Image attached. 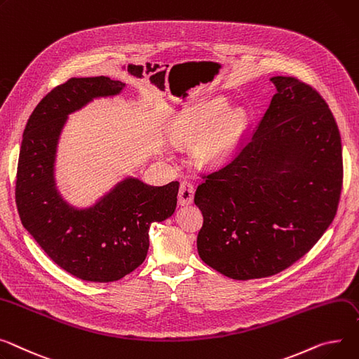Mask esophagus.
Listing matches in <instances>:
<instances>
[{"label":"esophagus","mask_w":359,"mask_h":359,"mask_svg":"<svg viewBox=\"0 0 359 359\" xmlns=\"http://www.w3.org/2000/svg\"><path fill=\"white\" fill-rule=\"evenodd\" d=\"M194 196H195V187L190 182H183L179 187V195H177V202L179 205L184 206V205H190L194 202Z\"/></svg>","instance_id":"obj_1"}]
</instances>
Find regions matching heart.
Listing matches in <instances>:
<instances>
[{
  "instance_id": "b5f03b06",
  "label": "heart",
  "mask_w": 359,
  "mask_h": 359,
  "mask_svg": "<svg viewBox=\"0 0 359 359\" xmlns=\"http://www.w3.org/2000/svg\"><path fill=\"white\" fill-rule=\"evenodd\" d=\"M226 107L219 100L183 112L175 127V141L180 146H192L201 140L198 160L203 164L222 163L235 150L248 126L244 109L235 108L225 113Z\"/></svg>"
}]
</instances>
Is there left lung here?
<instances>
[{
  "instance_id": "left-lung-1",
  "label": "left lung",
  "mask_w": 359,
  "mask_h": 359,
  "mask_svg": "<svg viewBox=\"0 0 359 359\" xmlns=\"http://www.w3.org/2000/svg\"><path fill=\"white\" fill-rule=\"evenodd\" d=\"M271 82L277 93L250 141L195 194L198 252L233 280L290 267L319 241L341 198V134L326 101L297 78Z\"/></svg>"
}]
</instances>
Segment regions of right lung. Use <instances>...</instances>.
<instances>
[{
  "label": "right lung",
  "instance_id": "obj_1",
  "mask_svg": "<svg viewBox=\"0 0 359 359\" xmlns=\"http://www.w3.org/2000/svg\"><path fill=\"white\" fill-rule=\"evenodd\" d=\"M124 86L107 76L72 78L39 102L22 134L15 180L21 224L60 269L85 281H116L141 266L150 225L172 217L177 203L179 182L150 186L135 177L86 209L67 205L57 192L56 149L67 115Z\"/></svg>",
  "mask_w": 359,
  "mask_h": 359
}]
</instances>
